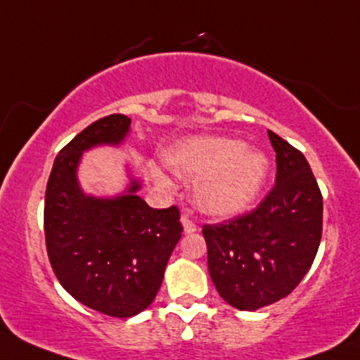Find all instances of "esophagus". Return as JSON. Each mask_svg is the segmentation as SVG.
Masks as SVG:
<instances>
[{
    "label": "esophagus",
    "mask_w": 360,
    "mask_h": 360,
    "mask_svg": "<svg viewBox=\"0 0 360 360\" xmlns=\"http://www.w3.org/2000/svg\"><path fill=\"white\" fill-rule=\"evenodd\" d=\"M181 222H183V228L184 233H195L198 226L195 224V221L191 219V212L190 210H184L183 215H181Z\"/></svg>",
    "instance_id": "esophagus-1"
}]
</instances>
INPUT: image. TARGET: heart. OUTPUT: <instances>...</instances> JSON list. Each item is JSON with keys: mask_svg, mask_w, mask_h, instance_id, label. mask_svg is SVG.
Returning <instances> with one entry per match:
<instances>
[{"mask_svg": "<svg viewBox=\"0 0 360 360\" xmlns=\"http://www.w3.org/2000/svg\"><path fill=\"white\" fill-rule=\"evenodd\" d=\"M165 162L177 176L195 179L193 198L196 207L214 217L241 214L259 196L266 183L269 162L259 150L243 141L219 136H198L174 145ZM162 188L170 181L158 169L151 170Z\"/></svg>", "mask_w": 360, "mask_h": 360, "instance_id": "b5f03b06", "label": "heart"}]
</instances>
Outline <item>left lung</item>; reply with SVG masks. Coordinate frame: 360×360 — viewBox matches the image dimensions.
Returning a JSON list of instances; mask_svg holds the SVG:
<instances>
[{"mask_svg": "<svg viewBox=\"0 0 360 360\" xmlns=\"http://www.w3.org/2000/svg\"><path fill=\"white\" fill-rule=\"evenodd\" d=\"M276 151V184L255 210L203 226L209 274L222 298L240 310L281 300L316 259L323 234V196L309 162L267 131Z\"/></svg>", "mask_w": 360, "mask_h": 360, "instance_id": "obj_1", "label": "left lung"}]
</instances>
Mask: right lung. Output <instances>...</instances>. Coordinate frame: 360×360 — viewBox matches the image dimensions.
Listing matches in <instances>:
<instances>
[{
    "label": "right lung",
    "instance_id": "obj_1",
    "mask_svg": "<svg viewBox=\"0 0 360 360\" xmlns=\"http://www.w3.org/2000/svg\"><path fill=\"white\" fill-rule=\"evenodd\" d=\"M131 131L122 113L103 117L60 150L44 198V236L50 264L72 297L112 317H132L157 297L183 226L177 207L151 209L141 183L112 198L86 195L77 179L82 153L119 146Z\"/></svg>",
    "mask_w": 360,
    "mask_h": 360
}]
</instances>
